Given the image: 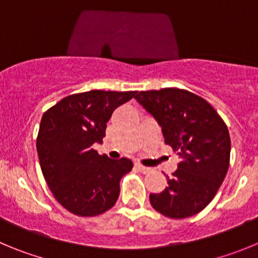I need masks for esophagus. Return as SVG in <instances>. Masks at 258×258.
Wrapping results in <instances>:
<instances>
[{
    "instance_id": "obj_1",
    "label": "esophagus",
    "mask_w": 258,
    "mask_h": 258,
    "mask_svg": "<svg viewBox=\"0 0 258 258\" xmlns=\"http://www.w3.org/2000/svg\"><path fill=\"white\" fill-rule=\"evenodd\" d=\"M135 167H136V168H138V171H140L141 173L150 172L149 167H145V166H143V164H140V163H136V164H135Z\"/></svg>"
}]
</instances>
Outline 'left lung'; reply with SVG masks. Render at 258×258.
Wrapping results in <instances>:
<instances>
[{"instance_id":"1","label":"left lung","mask_w":258,"mask_h":258,"mask_svg":"<svg viewBox=\"0 0 258 258\" xmlns=\"http://www.w3.org/2000/svg\"><path fill=\"white\" fill-rule=\"evenodd\" d=\"M135 99L161 124L164 143L180 162L167 186L150 194L153 208L169 219H186L207 207L230 163V135L203 97L182 89L140 91Z\"/></svg>"}]
</instances>
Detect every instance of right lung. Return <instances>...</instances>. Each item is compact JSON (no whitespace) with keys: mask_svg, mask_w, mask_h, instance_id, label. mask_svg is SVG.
<instances>
[{"mask_svg":"<svg viewBox=\"0 0 258 258\" xmlns=\"http://www.w3.org/2000/svg\"><path fill=\"white\" fill-rule=\"evenodd\" d=\"M136 92L73 94L43 113L37 136L39 164L55 199L73 215H101L117 202L119 181L132 162L99 155L92 145L103 143L113 112Z\"/></svg>","mask_w":258,"mask_h":258,"instance_id":"obj_1","label":"right lung"}]
</instances>
